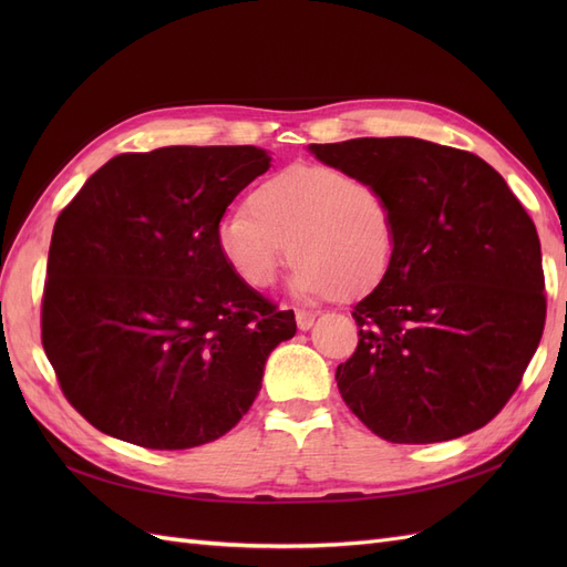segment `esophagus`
Instances as JSON below:
<instances>
[{"label": "esophagus", "instance_id": "esophagus-1", "mask_svg": "<svg viewBox=\"0 0 567 567\" xmlns=\"http://www.w3.org/2000/svg\"><path fill=\"white\" fill-rule=\"evenodd\" d=\"M315 319H317V315H312V312H296V321H298V329L300 331H310L312 326H315Z\"/></svg>", "mask_w": 567, "mask_h": 567}]
</instances>
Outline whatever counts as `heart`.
Instances as JSON below:
<instances>
[{
    "mask_svg": "<svg viewBox=\"0 0 567 567\" xmlns=\"http://www.w3.org/2000/svg\"><path fill=\"white\" fill-rule=\"evenodd\" d=\"M217 250L238 279L267 288L290 252V293L315 302L367 293L394 257V217L379 186L331 165H288L252 188L248 210L215 229Z\"/></svg>",
    "mask_w": 567,
    "mask_h": 567,
    "instance_id": "obj_1",
    "label": "heart"
}]
</instances>
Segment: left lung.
Listing matches in <instances>:
<instances>
[{
	"instance_id": "8db88e82",
	"label": "left lung",
	"mask_w": 567,
	"mask_h": 567,
	"mask_svg": "<svg viewBox=\"0 0 567 567\" xmlns=\"http://www.w3.org/2000/svg\"><path fill=\"white\" fill-rule=\"evenodd\" d=\"M385 194L394 257L352 310L359 346L336 369L342 400L398 444L468 435L520 385L546 319L535 221L468 151L416 136L310 144Z\"/></svg>"
}]
</instances>
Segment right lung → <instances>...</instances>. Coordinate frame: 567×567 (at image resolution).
Masks as SVG:
<instances>
[{
  "mask_svg": "<svg viewBox=\"0 0 567 567\" xmlns=\"http://www.w3.org/2000/svg\"><path fill=\"white\" fill-rule=\"evenodd\" d=\"M257 146L123 153L84 182L51 234L42 346L101 433L188 450L241 421L265 364L296 336L217 250L227 205L269 169Z\"/></svg>",
  "mask_w": 567,
  "mask_h": 567,
  "instance_id": "obj_1",
  "label": "right lung"
}]
</instances>
